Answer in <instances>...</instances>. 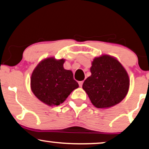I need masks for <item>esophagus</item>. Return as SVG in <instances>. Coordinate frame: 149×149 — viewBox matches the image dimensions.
<instances>
[{
  "label": "esophagus",
  "instance_id": "34e87169",
  "mask_svg": "<svg viewBox=\"0 0 149 149\" xmlns=\"http://www.w3.org/2000/svg\"><path fill=\"white\" fill-rule=\"evenodd\" d=\"M83 83H84V81H78V84H79V86H80V87L82 86Z\"/></svg>",
  "mask_w": 149,
  "mask_h": 149
}]
</instances>
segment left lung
I'll return each instance as SVG.
<instances>
[{
  "mask_svg": "<svg viewBox=\"0 0 149 149\" xmlns=\"http://www.w3.org/2000/svg\"><path fill=\"white\" fill-rule=\"evenodd\" d=\"M91 72V75L84 81L82 88L96 107H111L126 96L129 76L116 58L107 54L95 58Z\"/></svg>",
  "mask_w": 149,
  "mask_h": 149,
  "instance_id": "left-lung-1",
  "label": "left lung"
}]
</instances>
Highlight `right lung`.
I'll return each instance as SVG.
<instances>
[{"instance_id": "obj_1", "label": "right lung", "mask_w": 149, "mask_h": 149, "mask_svg": "<svg viewBox=\"0 0 149 149\" xmlns=\"http://www.w3.org/2000/svg\"><path fill=\"white\" fill-rule=\"evenodd\" d=\"M64 62L63 58H47L33 71L31 88L34 95L47 105H59L79 86L72 71L63 68Z\"/></svg>"}]
</instances>
